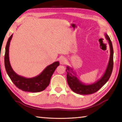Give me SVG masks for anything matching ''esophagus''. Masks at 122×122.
Segmentation results:
<instances>
[{
    "label": "esophagus",
    "mask_w": 122,
    "mask_h": 122,
    "mask_svg": "<svg viewBox=\"0 0 122 122\" xmlns=\"http://www.w3.org/2000/svg\"><path fill=\"white\" fill-rule=\"evenodd\" d=\"M60 63L61 64H66V58L64 57H62V58H60Z\"/></svg>",
    "instance_id": "esophagus-1"
}]
</instances>
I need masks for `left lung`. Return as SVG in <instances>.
<instances>
[{"label": "left lung", "mask_w": 122, "mask_h": 122, "mask_svg": "<svg viewBox=\"0 0 122 122\" xmlns=\"http://www.w3.org/2000/svg\"><path fill=\"white\" fill-rule=\"evenodd\" d=\"M105 36L110 46V56L107 69L101 78L94 83L85 84L77 78L73 70L69 66H66L67 82L71 89L75 93L81 95L93 94L97 92L109 80L113 68V48L112 43L108 36L105 33Z\"/></svg>", "instance_id": "obj_1"}]
</instances>
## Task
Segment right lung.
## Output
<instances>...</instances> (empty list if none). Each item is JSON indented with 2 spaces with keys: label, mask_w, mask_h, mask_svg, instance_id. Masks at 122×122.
I'll return each instance as SVG.
<instances>
[{
  "label": "right lung",
  "mask_w": 122,
  "mask_h": 122,
  "mask_svg": "<svg viewBox=\"0 0 122 122\" xmlns=\"http://www.w3.org/2000/svg\"><path fill=\"white\" fill-rule=\"evenodd\" d=\"M12 35L9 38L5 49V66L7 73L12 82L18 89L25 92H39L42 91L50 83L51 77L54 71L59 66V62H54L47 66L41 73L31 78L20 76L13 70L10 65L9 58V48Z\"/></svg>",
  "instance_id": "obj_1"
}]
</instances>
